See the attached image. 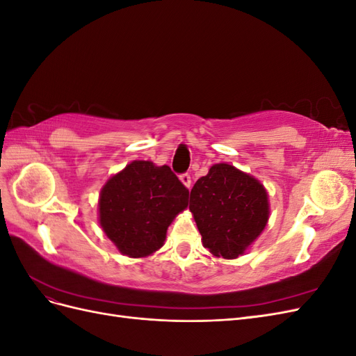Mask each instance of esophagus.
<instances>
[{
    "label": "esophagus",
    "mask_w": 356,
    "mask_h": 356,
    "mask_svg": "<svg viewBox=\"0 0 356 356\" xmlns=\"http://www.w3.org/2000/svg\"><path fill=\"white\" fill-rule=\"evenodd\" d=\"M179 179H181L182 184H184L187 188H191V177L188 174H182L179 177Z\"/></svg>",
    "instance_id": "34e87169"
}]
</instances>
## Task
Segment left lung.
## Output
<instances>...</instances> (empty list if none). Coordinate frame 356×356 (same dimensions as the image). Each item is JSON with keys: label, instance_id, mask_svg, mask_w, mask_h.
Instances as JSON below:
<instances>
[{"label": "left lung", "instance_id": "8db88e82", "mask_svg": "<svg viewBox=\"0 0 356 356\" xmlns=\"http://www.w3.org/2000/svg\"><path fill=\"white\" fill-rule=\"evenodd\" d=\"M190 211L207 250L225 260L242 255L268 221L264 186L229 163L211 166L190 191Z\"/></svg>", "mask_w": 356, "mask_h": 356}]
</instances>
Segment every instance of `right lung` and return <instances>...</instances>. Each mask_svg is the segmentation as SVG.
<instances>
[{"label": "right lung", "instance_id": "add662e5", "mask_svg": "<svg viewBox=\"0 0 356 356\" xmlns=\"http://www.w3.org/2000/svg\"><path fill=\"white\" fill-rule=\"evenodd\" d=\"M188 204V188L169 166L134 160L113 175L99 195V224L123 255L160 250L169 224Z\"/></svg>", "mask_w": 356, "mask_h": 356}]
</instances>
